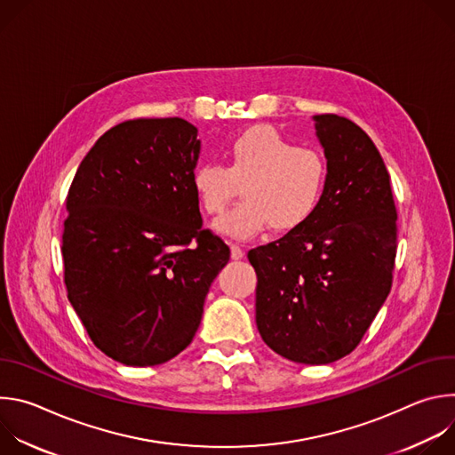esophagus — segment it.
Wrapping results in <instances>:
<instances>
[{
	"label": "esophagus",
	"mask_w": 455,
	"mask_h": 455,
	"mask_svg": "<svg viewBox=\"0 0 455 455\" xmlns=\"http://www.w3.org/2000/svg\"><path fill=\"white\" fill-rule=\"evenodd\" d=\"M230 257L234 259V261H237V259H243V257H244V251L241 250V246L230 244Z\"/></svg>",
	"instance_id": "obj_1"
}]
</instances>
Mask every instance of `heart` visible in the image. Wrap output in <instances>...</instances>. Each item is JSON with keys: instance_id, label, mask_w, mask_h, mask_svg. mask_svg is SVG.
Returning <instances> with one entry per match:
<instances>
[{"instance_id": "heart-1", "label": "heart", "mask_w": 455, "mask_h": 455, "mask_svg": "<svg viewBox=\"0 0 455 455\" xmlns=\"http://www.w3.org/2000/svg\"><path fill=\"white\" fill-rule=\"evenodd\" d=\"M200 207L221 214L241 185L243 202L216 220L214 228L251 239L268 227L288 234L304 227L326 196L330 164L316 148L295 142L270 125H255L227 148V165L200 164L190 176Z\"/></svg>"}]
</instances>
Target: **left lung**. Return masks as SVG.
<instances>
[{
    "label": "left lung",
    "instance_id": "left-lung-1",
    "mask_svg": "<svg viewBox=\"0 0 455 455\" xmlns=\"http://www.w3.org/2000/svg\"><path fill=\"white\" fill-rule=\"evenodd\" d=\"M330 181L299 230L248 251L257 274L255 322L277 355L307 365L349 355L393 286L396 205L391 176L362 127L315 115Z\"/></svg>",
    "mask_w": 455,
    "mask_h": 455
}]
</instances>
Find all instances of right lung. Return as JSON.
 Wrapping results in <instances>:
<instances>
[{
	"label": "right lung",
	"instance_id": "1",
	"mask_svg": "<svg viewBox=\"0 0 455 455\" xmlns=\"http://www.w3.org/2000/svg\"><path fill=\"white\" fill-rule=\"evenodd\" d=\"M196 137L178 116L125 120L95 142L68 190L60 248L68 299L92 342L124 365L180 355L230 259L223 239L202 228L190 181Z\"/></svg>",
	"mask_w": 455,
	"mask_h": 455
}]
</instances>
